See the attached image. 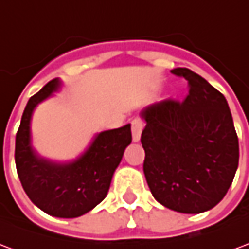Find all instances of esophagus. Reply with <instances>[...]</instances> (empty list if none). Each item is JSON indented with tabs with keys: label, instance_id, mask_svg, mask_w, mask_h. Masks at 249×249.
<instances>
[{
	"label": "esophagus",
	"instance_id": "obj_1",
	"mask_svg": "<svg viewBox=\"0 0 249 249\" xmlns=\"http://www.w3.org/2000/svg\"><path fill=\"white\" fill-rule=\"evenodd\" d=\"M131 131H132V141L138 142L141 139L143 131V121L141 118H134L131 121Z\"/></svg>",
	"mask_w": 249,
	"mask_h": 249
}]
</instances>
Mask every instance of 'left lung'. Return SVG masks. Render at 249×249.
<instances>
[{"mask_svg": "<svg viewBox=\"0 0 249 249\" xmlns=\"http://www.w3.org/2000/svg\"><path fill=\"white\" fill-rule=\"evenodd\" d=\"M184 101L164 99L141 111L143 171L152 196L172 211L200 213L224 197L239 164V139L226 98L186 67Z\"/></svg>", "mask_w": 249, "mask_h": 249, "instance_id": "obj_1", "label": "left lung"}]
</instances>
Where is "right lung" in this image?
<instances>
[{
    "instance_id": "1",
    "label": "right lung",
    "mask_w": 249,
    "mask_h": 249,
    "mask_svg": "<svg viewBox=\"0 0 249 249\" xmlns=\"http://www.w3.org/2000/svg\"><path fill=\"white\" fill-rule=\"evenodd\" d=\"M57 78L29 99L16 135V167L29 199L43 212L57 217H78L106 197L114 171L131 143L130 124L103 131L82 155L67 163L41 158L30 142V119L38 103L57 91Z\"/></svg>"
}]
</instances>
